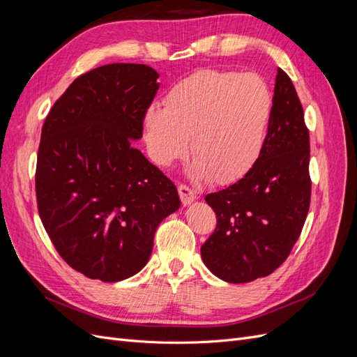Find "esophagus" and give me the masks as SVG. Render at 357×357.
Returning <instances> with one entry per match:
<instances>
[{
  "label": "esophagus",
  "instance_id": "esophagus-1",
  "mask_svg": "<svg viewBox=\"0 0 357 357\" xmlns=\"http://www.w3.org/2000/svg\"><path fill=\"white\" fill-rule=\"evenodd\" d=\"M178 195H180L183 205H188L192 201L197 199V192L192 188H189L188 185H185V183H180L178 185Z\"/></svg>",
  "mask_w": 357,
  "mask_h": 357
}]
</instances>
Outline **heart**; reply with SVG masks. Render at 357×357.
Listing matches in <instances>:
<instances>
[{
    "mask_svg": "<svg viewBox=\"0 0 357 357\" xmlns=\"http://www.w3.org/2000/svg\"><path fill=\"white\" fill-rule=\"evenodd\" d=\"M273 98L256 74L202 68L168 91L164 110L149 109L146 143L155 164L169 167L190 152L214 183L245 176L262 153Z\"/></svg>",
    "mask_w": 357,
    "mask_h": 357,
    "instance_id": "heart-1",
    "label": "heart"
}]
</instances>
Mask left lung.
<instances>
[{"label":"left lung","mask_w":357,"mask_h":357,"mask_svg":"<svg viewBox=\"0 0 357 357\" xmlns=\"http://www.w3.org/2000/svg\"><path fill=\"white\" fill-rule=\"evenodd\" d=\"M310 134L289 75L278 68L262 153L229 188L208 193L214 232L201 247L210 271L248 283L282 265L298 241L311 201Z\"/></svg>","instance_id":"obj_1"}]
</instances>
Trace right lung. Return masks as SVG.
I'll use <instances>...</instances> for the list:
<instances>
[{
	"instance_id": "1",
	"label": "right lung",
	"mask_w": 357,
	"mask_h": 357,
	"mask_svg": "<svg viewBox=\"0 0 357 357\" xmlns=\"http://www.w3.org/2000/svg\"><path fill=\"white\" fill-rule=\"evenodd\" d=\"M158 77L143 63L84 73L41 129L40 219L63 261L93 280L114 283L142 271L159 223L180 207L174 183L132 147Z\"/></svg>"
}]
</instances>
